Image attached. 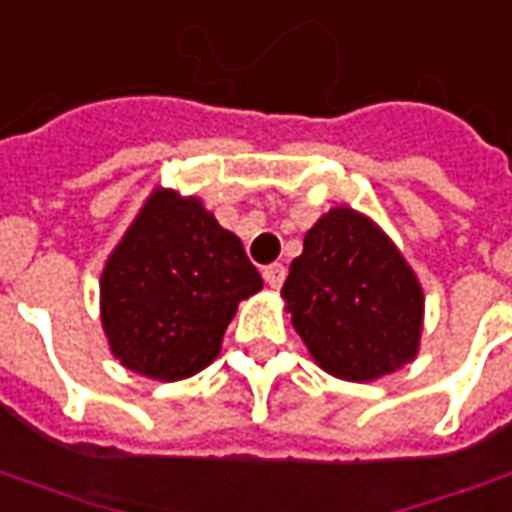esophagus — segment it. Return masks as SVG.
<instances>
[{"mask_svg": "<svg viewBox=\"0 0 512 512\" xmlns=\"http://www.w3.org/2000/svg\"><path fill=\"white\" fill-rule=\"evenodd\" d=\"M263 280L269 283V288H280L285 283V266L283 263H271L263 269Z\"/></svg>", "mask_w": 512, "mask_h": 512, "instance_id": "esophagus-1", "label": "esophagus"}]
</instances>
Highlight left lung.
Returning a JSON list of instances; mask_svg holds the SVG:
<instances>
[{
    "label": "left lung",
    "instance_id": "obj_1",
    "mask_svg": "<svg viewBox=\"0 0 512 512\" xmlns=\"http://www.w3.org/2000/svg\"><path fill=\"white\" fill-rule=\"evenodd\" d=\"M280 294L311 358L333 378L378 381L417 358L423 285L387 232L347 204L305 232Z\"/></svg>",
    "mask_w": 512,
    "mask_h": 512
}]
</instances>
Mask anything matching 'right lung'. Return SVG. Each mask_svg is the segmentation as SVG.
<instances>
[{
	"instance_id": "right-lung-1",
	"label": "right lung",
	"mask_w": 512,
	"mask_h": 512,
	"mask_svg": "<svg viewBox=\"0 0 512 512\" xmlns=\"http://www.w3.org/2000/svg\"><path fill=\"white\" fill-rule=\"evenodd\" d=\"M263 288L241 238L198 196L154 187L100 274V322L131 373L182 381L210 367L243 300Z\"/></svg>"
}]
</instances>
